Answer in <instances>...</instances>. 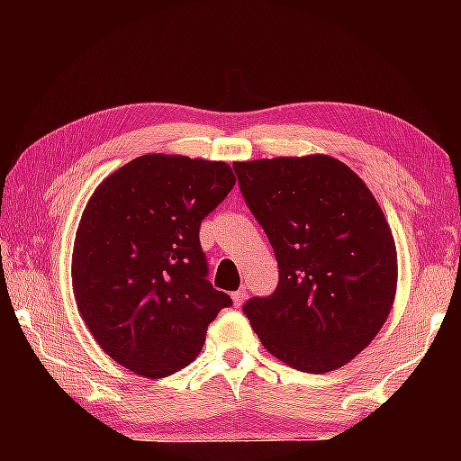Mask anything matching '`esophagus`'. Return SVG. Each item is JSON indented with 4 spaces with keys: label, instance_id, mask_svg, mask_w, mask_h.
<instances>
[{
    "label": "esophagus",
    "instance_id": "obj_1",
    "mask_svg": "<svg viewBox=\"0 0 461 461\" xmlns=\"http://www.w3.org/2000/svg\"><path fill=\"white\" fill-rule=\"evenodd\" d=\"M246 296H248V293L244 291V288H240V291H236V293H231V301H233V305L236 307H240L241 303L246 301Z\"/></svg>",
    "mask_w": 461,
    "mask_h": 461
}]
</instances>
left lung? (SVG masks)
I'll use <instances>...</instances> for the list:
<instances>
[{"label":"left lung","mask_w":461,"mask_h":461,"mask_svg":"<svg viewBox=\"0 0 461 461\" xmlns=\"http://www.w3.org/2000/svg\"><path fill=\"white\" fill-rule=\"evenodd\" d=\"M241 194L278 262V286L244 315L291 368L323 374L362 352L386 323L399 264L378 201L327 154L233 162Z\"/></svg>","instance_id":"8db88e82"}]
</instances>
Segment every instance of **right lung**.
<instances>
[{
    "instance_id": "obj_1",
    "label": "right lung",
    "mask_w": 461,
    "mask_h": 461,
    "mask_svg": "<svg viewBox=\"0 0 461 461\" xmlns=\"http://www.w3.org/2000/svg\"><path fill=\"white\" fill-rule=\"evenodd\" d=\"M233 185L228 162L144 154L93 191L75 236L73 293L97 346L123 368L146 378L185 368L231 305L205 278L199 228Z\"/></svg>"
}]
</instances>
